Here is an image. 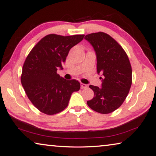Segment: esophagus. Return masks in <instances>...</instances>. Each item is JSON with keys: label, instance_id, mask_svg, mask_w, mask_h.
Instances as JSON below:
<instances>
[{"label": "esophagus", "instance_id": "1", "mask_svg": "<svg viewBox=\"0 0 156 156\" xmlns=\"http://www.w3.org/2000/svg\"><path fill=\"white\" fill-rule=\"evenodd\" d=\"M81 88H88V85L85 84V83H81Z\"/></svg>", "mask_w": 156, "mask_h": 156}]
</instances>
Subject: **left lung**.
Masks as SVG:
<instances>
[{"label":"left lung","instance_id":"1","mask_svg":"<svg viewBox=\"0 0 156 156\" xmlns=\"http://www.w3.org/2000/svg\"><path fill=\"white\" fill-rule=\"evenodd\" d=\"M84 38L96 53L98 73L104 76L102 88L89 86L94 97L87 101V105L100 114L112 113L121 106L130 89L132 68L128 56L123 47L107 33H93Z\"/></svg>","mask_w":156,"mask_h":156}]
</instances>
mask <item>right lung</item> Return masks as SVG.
<instances>
[{"label":"right lung","instance_id":"right-lung-1","mask_svg":"<svg viewBox=\"0 0 156 156\" xmlns=\"http://www.w3.org/2000/svg\"><path fill=\"white\" fill-rule=\"evenodd\" d=\"M83 37L84 35H47L26 57L21 82L28 99L40 112L54 115L63 111L72 93L80 90L78 81L61 77L57 69H63L62 63L66 61L69 51Z\"/></svg>","mask_w":156,"mask_h":156}]
</instances>
